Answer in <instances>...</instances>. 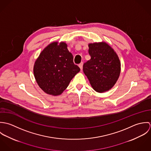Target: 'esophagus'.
<instances>
[{
    "mask_svg": "<svg viewBox=\"0 0 151 151\" xmlns=\"http://www.w3.org/2000/svg\"><path fill=\"white\" fill-rule=\"evenodd\" d=\"M78 66L80 67L81 70H82V69H83V62H81V63H80L79 65H78Z\"/></svg>",
    "mask_w": 151,
    "mask_h": 151,
    "instance_id": "1",
    "label": "esophagus"
}]
</instances>
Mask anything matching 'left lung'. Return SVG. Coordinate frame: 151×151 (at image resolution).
Returning a JSON list of instances; mask_svg holds the SVG:
<instances>
[{"instance_id": "8db88e82", "label": "left lung", "mask_w": 151, "mask_h": 151, "mask_svg": "<svg viewBox=\"0 0 151 151\" xmlns=\"http://www.w3.org/2000/svg\"><path fill=\"white\" fill-rule=\"evenodd\" d=\"M88 46L91 59L83 65V71L95 91H107L114 86L120 76L119 57L105 42L89 43Z\"/></svg>"}]
</instances>
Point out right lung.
<instances>
[{
  "mask_svg": "<svg viewBox=\"0 0 151 151\" xmlns=\"http://www.w3.org/2000/svg\"><path fill=\"white\" fill-rule=\"evenodd\" d=\"M67 44L53 42L40 53L34 66V74L38 86L52 95L61 94L72 78L80 71L73 62V56Z\"/></svg>",
  "mask_w": 151,
  "mask_h": 151,
  "instance_id": "1",
  "label": "right lung"
}]
</instances>
